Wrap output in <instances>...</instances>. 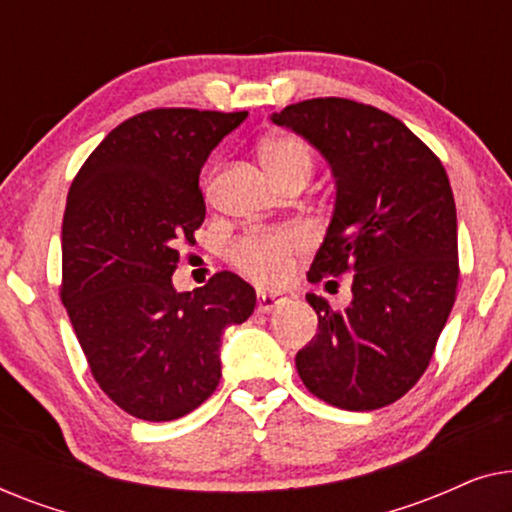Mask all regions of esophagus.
<instances>
[{
	"instance_id": "34e87169",
	"label": "esophagus",
	"mask_w": 512,
	"mask_h": 512,
	"mask_svg": "<svg viewBox=\"0 0 512 512\" xmlns=\"http://www.w3.org/2000/svg\"><path fill=\"white\" fill-rule=\"evenodd\" d=\"M286 296L284 293H268V291H258V312L268 314L275 310V307L284 305Z\"/></svg>"
}]
</instances>
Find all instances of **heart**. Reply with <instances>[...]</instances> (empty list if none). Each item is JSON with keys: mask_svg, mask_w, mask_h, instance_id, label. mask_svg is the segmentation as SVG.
I'll return each instance as SVG.
<instances>
[{"mask_svg": "<svg viewBox=\"0 0 512 512\" xmlns=\"http://www.w3.org/2000/svg\"><path fill=\"white\" fill-rule=\"evenodd\" d=\"M258 158L268 177L279 184L284 179H307L312 172V153L303 139L293 135L268 137L258 149ZM305 233L298 228L270 230L242 237L233 247V261L258 282H277L284 277L289 256L303 247Z\"/></svg>", "mask_w": 512, "mask_h": 512, "instance_id": "obj_1", "label": "heart"}]
</instances>
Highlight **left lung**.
<instances>
[{"instance_id": "8db88e82", "label": "left lung", "mask_w": 512, "mask_h": 512, "mask_svg": "<svg viewBox=\"0 0 512 512\" xmlns=\"http://www.w3.org/2000/svg\"><path fill=\"white\" fill-rule=\"evenodd\" d=\"M331 167L335 205L307 272L352 275V303L335 312L307 293L317 335L296 354L300 380L342 410H377L415 387L457 293V207L445 167L398 118L368 104L319 97L272 114Z\"/></svg>"}]
</instances>
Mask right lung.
Listing matches in <instances>:
<instances>
[{
    "label": "right lung",
    "mask_w": 512,
    "mask_h": 512,
    "mask_svg": "<svg viewBox=\"0 0 512 512\" xmlns=\"http://www.w3.org/2000/svg\"><path fill=\"white\" fill-rule=\"evenodd\" d=\"M249 114L153 109L102 139L62 219L60 298L100 389L128 415L170 422L221 380V338L256 307L254 286L219 272L177 291L179 244L205 221L200 170Z\"/></svg>",
    "instance_id": "add662e5"
}]
</instances>
